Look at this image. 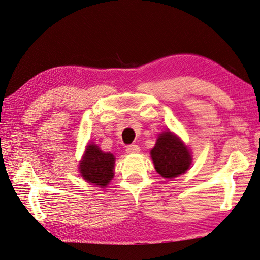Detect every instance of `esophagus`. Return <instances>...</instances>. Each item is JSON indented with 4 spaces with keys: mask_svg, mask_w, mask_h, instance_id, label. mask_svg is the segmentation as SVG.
<instances>
[{
    "mask_svg": "<svg viewBox=\"0 0 260 260\" xmlns=\"http://www.w3.org/2000/svg\"><path fill=\"white\" fill-rule=\"evenodd\" d=\"M125 151H126V153H130V154L138 153L140 151V148H139V146H137V145H130V146L126 147Z\"/></svg>",
    "mask_w": 260,
    "mask_h": 260,
    "instance_id": "esophagus-1",
    "label": "esophagus"
}]
</instances>
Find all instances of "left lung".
I'll return each mask as SVG.
<instances>
[{
  "label": "left lung",
  "mask_w": 260,
  "mask_h": 260,
  "mask_svg": "<svg viewBox=\"0 0 260 260\" xmlns=\"http://www.w3.org/2000/svg\"><path fill=\"white\" fill-rule=\"evenodd\" d=\"M154 168L164 178H175L184 174L191 164V154L178 137L170 131L162 132L151 150Z\"/></svg>",
  "instance_id": "1"
}]
</instances>
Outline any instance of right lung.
<instances>
[{"mask_svg": "<svg viewBox=\"0 0 260 260\" xmlns=\"http://www.w3.org/2000/svg\"><path fill=\"white\" fill-rule=\"evenodd\" d=\"M114 157L110 152H102L95 145L86 147L83 159L79 166L80 174L86 181L106 187L113 178Z\"/></svg>", "mask_w": 260, "mask_h": 260, "instance_id": "add662e5", "label": "right lung"}]
</instances>
